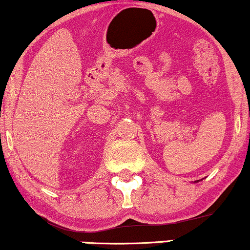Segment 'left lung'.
Here are the masks:
<instances>
[{
    "label": "left lung",
    "mask_w": 250,
    "mask_h": 250,
    "mask_svg": "<svg viewBox=\"0 0 250 250\" xmlns=\"http://www.w3.org/2000/svg\"><path fill=\"white\" fill-rule=\"evenodd\" d=\"M197 182H198V181H197Z\"/></svg>",
    "instance_id": "1"
}]
</instances>
